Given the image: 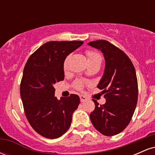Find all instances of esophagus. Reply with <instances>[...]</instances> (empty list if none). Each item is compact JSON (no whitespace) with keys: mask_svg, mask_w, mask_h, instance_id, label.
<instances>
[{"mask_svg":"<svg viewBox=\"0 0 155 155\" xmlns=\"http://www.w3.org/2000/svg\"><path fill=\"white\" fill-rule=\"evenodd\" d=\"M79 97H80V101H81V102H84V101L87 100V98L84 95H80Z\"/></svg>","mask_w":155,"mask_h":155,"instance_id":"1","label":"esophagus"}]
</instances>
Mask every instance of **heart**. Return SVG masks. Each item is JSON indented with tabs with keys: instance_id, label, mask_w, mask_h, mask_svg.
Masks as SVG:
<instances>
[{
	"instance_id": "b5f03b06",
	"label": "heart",
	"mask_w": 155,
	"mask_h": 155,
	"mask_svg": "<svg viewBox=\"0 0 155 155\" xmlns=\"http://www.w3.org/2000/svg\"><path fill=\"white\" fill-rule=\"evenodd\" d=\"M86 54L88 58L89 62L95 61V60H101V55L95 51H92V50L87 51ZM68 60H69V57H67L63 62V69L65 71H66L68 69ZM84 84H85V81H84V80L76 79L74 81V83H73V87H74L75 89H76L77 90H81L84 87Z\"/></svg>"
}]
</instances>
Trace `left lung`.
<instances>
[{"label": "left lung", "mask_w": 155, "mask_h": 155, "mask_svg": "<svg viewBox=\"0 0 155 155\" xmlns=\"http://www.w3.org/2000/svg\"><path fill=\"white\" fill-rule=\"evenodd\" d=\"M104 53L106 67L97 85L104 94L106 104L95 108L90 117L94 127L103 135L112 136L126 128L130 122L138 101V81L133 64L127 55L106 40L89 42Z\"/></svg>", "instance_id": "8db88e82"}]
</instances>
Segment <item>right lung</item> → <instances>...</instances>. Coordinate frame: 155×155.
<instances>
[{
  "label": "right lung",
  "instance_id": "right-lung-1",
  "mask_svg": "<svg viewBox=\"0 0 155 155\" xmlns=\"http://www.w3.org/2000/svg\"><path fill=\"white\" fill-rule=\"evenodd\" d=\"M83 43L47 42L30 56L24 68L20 95L25 114L35 132L47 138H59L66 133L80 103L75 94L58 100L54 84L64 80L66 57Z\"/></svg>",
  "mask_w": 155,
  "mask_h": 155
}]
</instances>
